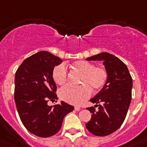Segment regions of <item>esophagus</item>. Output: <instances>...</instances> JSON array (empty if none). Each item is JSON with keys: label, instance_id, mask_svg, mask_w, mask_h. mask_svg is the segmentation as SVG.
Wrapping results in <instances>:
<instances>
[{"label": "esophagus", "instance_id": "34e87169", "mask_svg": "<svg viewBox=\"0 0 147 147\" xmlns=\"http://www.w3.org/2000/svg\"><path fill=\"white\" fill-rule=\"evenodd\" d=\"M74 109H75V110H76V111H79V110H81V107L79 106H76L74 107Z\"/></svg>", "mask_w": 147, "mask_h": 147}]
</instances>
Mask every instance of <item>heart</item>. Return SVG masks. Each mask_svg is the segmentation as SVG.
I'll list each match as a JSON object with an SVG mask.
<instances>
[{"label": "heart", "instance_id": "obj_1", "mask_svg": "<svg viewBox=\"0 0 147 147\" xmlns=\"http://www.w3.org/2000/svg\"><path fill=\"white\" fill-rule=\"evenodd\" d=\"M75 70L82 73L80 86H65L59 91L60 98L70 104L80 105L91 96L93 91H99L105 86L108 74L103 67L95 66L94 63L85 60L77 61L73 64ZM53 78L58 85L65 84L68 80V72L65 65L61 64L53 69Z\"/></svg>", "mask_w": 147, "mask_h": 147}]
</instances>
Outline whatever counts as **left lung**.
<instances>
[{"instance_id": "left-lung-1", "label": "left lung", "mask_w": 147, "mask_h": 147, "mask_svg": "<svg viewBox=\"0 0 147 147\" xmlns=\"http://www.w3.org/2000/svg\"><path fill=\"white\" fill-rule=\"evenodd\" d=\"M86 60L102 61L108 77L102 89L90 100L95 105L87 108L92 114L86 127L94 135L107 136L118 130L125 119L131 100L132 78L127 66L112 54L101 53Z\"/></svg>"}]
</instances>
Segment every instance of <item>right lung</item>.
Returning a JSON list of instances; mask_svg holds the SVG:
<instances>
[{
	"label": "right lung",
	"instance_id": "obj_1",
	"mask_svg": "<svg viewBox=\"0 0 147 147\" xmlns=\"http://www.w3.org/2000/svg\"><path fill=\"white\" fill-rule=\"evenodd\" d=\"M61 62L59 57L40 51L24 60L16 72L14 98L20 119L28 131L40 138L56 134L65 116L74 109L64 101L47 104L58 99L53 71Z\"/></svg>",
	"mask_w": 147,
	"mask_h": 147
}]
</instances>
